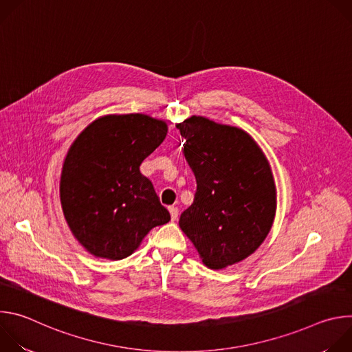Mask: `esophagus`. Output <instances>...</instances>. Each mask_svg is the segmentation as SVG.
Masks as SVG:
<instances>
[{"label": "esophagus", "instance_id": "34e87169", "mask_svg": "<svg viewBox=\"0 0 352 352\" xmlns=\"http://www.w3.org/2000/svg\"><path fill=\"white\" fill-rule=\"evenodd\" d=\"M168 210H170V214H171V220H173V221H175V220L178 219V214H179V210H178V208H175V206H171V208H168Z\"/></svg>", "mask_w": 352, "mask_h": 352}]
</instances>
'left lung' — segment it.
<instances>
[{"mask_svg": "<svg viewBox=\"0 0 352 352\" xmlns=\"http://www.w3.org/2000/svg\"><path fill=\"white\" fill-rule=\"evenodd\" d=\"M197 189L179 227L214 270L235 265L266 239L277 209L270 163L246 131L192 116L177 124Z\"/></svg>", "mask_w": 352, "mask_h": 352, "instance_id": "8db88e82", "label": "left lung"}]
</instances>
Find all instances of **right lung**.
<instances>
[{
    "mask_svg": "<svg viewBox=\"0 0 352 352\" xmlns=\"http://www.w3.org/2000/svg\"><path fill=\"white\" fill-rule=\"evenodd\" d=\"M167 131L166 121L146 114H109L89 124L68 148L61 208L72 235L94 258L125 259L150 230L170 221L139 170Z\"/></svg>",
    "mask_w": 352,
    "mask_h": 352,
    "instance_id": "1",
    "label": "right lung"
}]
</instances>
